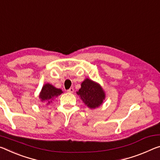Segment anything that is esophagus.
<instances>
[{"mask_svg": "<svg viewBox=\"0 0 160 160\" xmlns=\"http://www.w3.org/2000/svg\"><path fill=\"white\" fill-rule=\"evenodd\" d=\"M67 91H68V92L72 93L73 92H74V89H73V88H70V89H68Z\"/></svg>", "mask_w": 160, "mask_h": 160, "instance_id": "esophagus-1", "label": "esophagus"}]
</instances>
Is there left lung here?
Listing matches in <instances>:
<instances>
[{"label":"left lung","mask_w":160,"mask_h":160,"mask_svg":"<svg viewBox=\"0 0 160 160\" xmlns=\"http://www.w3.org/2000/svg\"><path fill=\"white\" fill-rule=\"evenodd\" d=\"M77 94L90 108L99 107L105 98V92L100 86L88 78L82 82L81 88Z\"/></svg>","instance_id":"8db88e82"}]
</instances>
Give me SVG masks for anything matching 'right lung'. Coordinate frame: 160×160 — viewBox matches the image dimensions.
Masks as SVG:
<instances>
[{
    "label": "right lung",
    "mask_w": 160,
    "mask_h": 160,
    "mask_svg": "<svg viewBox=\"0 0 160 160\" xmlns=\"http://www.w3.org/2000/svg\"><path fill=\"white\" fill-rule=\"evenodd\" d=\"M61 93H62L61 90L55 88L54 86L48 83L42 87L39 97L42 103L50 104L57 96L60 95Z\"/></svg>",
    "instance_id": "obj_1"
}]
</instances>
